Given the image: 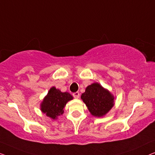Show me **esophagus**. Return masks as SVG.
Listing matches in <instances>:
<instances>
[{"label":"esophagus","mask_w":155,"mask_h":155,"mask_svg":"<svg viewBox=\"0 0 155 155\" xmlns=\"http://www.w3.org/2000/svg\"><path fill=\"white\" fill-rule=\"evenodd\" d=\"M73 96H74V97H75V98H78V97H79V96H80L79 93H78V92L74 93H73Z\"/></svg>","instance_id":"34e87169"}]
</instances>
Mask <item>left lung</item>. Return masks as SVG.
I'll return each mask as SVG.
<instances>
[{"mask_svg":"<svg viewBox=\"0 0 155 155\" xmlns=\"http://www.w3.org/2000/svg\"><path fill=\"white\" fill-rule=\"evenodd\" d=\"M81 98L91 114L97 117L104 116L114 104V95L98 83H93L87 86Z\"/></svg>","mask_w":155,"mask_h":155,"instance_id":"obj_1","label":"left lung"}]
</instances>
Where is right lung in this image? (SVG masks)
<instances>
[{
    "mask_svg": "<svg viewBox=\"0 0 155 155\" xmlns=\"http://www.w3.org/2000/svg\"><path fill=\"white\" fill-rule=\"evenodd\" d=\"M72 99V95L69 93L61 92L53 86L41 102V110L47 117L55 120L64 113V107L67 102Z\"/></svg>",
    "mask_w": 155,
    "mask_h": 155,
    "instance_id": "right-lung-1",
    "label": "right lung"
}]
</instances>
